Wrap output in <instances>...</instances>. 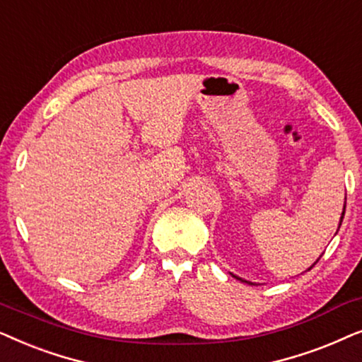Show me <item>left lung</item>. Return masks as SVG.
Wrapping results in <instances>:
<instances>
[{
	"label": "left lung",
	"instance_id": "8db88e82",
	"mask_svg": "<svg viewBox=\"0 0 362 362\" xmlns=\"http://www.w3.org/2000/svg\"><path fill=\"white\" fill-rule=\"evenodd\" d=\"M344 210H346V204H344L343 214H341V218H339V226H341V223H343V218H344ZM338 230H339V228H338ZM317 259H320V258H317ZM317 259H316V262H315V263H313V264H311V267H310V268H308V269H311L313 267H315V264L317 263ZM230 274H231V276H233V278H237V279H240V281H243V283H248V285H255V283H252V281H247V279L240 278V276H237V274H233V273H230Z\"/></svg>",
	"mask_w": 362,
	"mask_h": 362
}]
</instances>
